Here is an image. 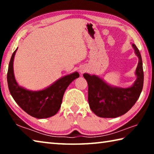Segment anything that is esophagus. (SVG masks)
Listing matches in <instances>:
<instances>
[{"mask_svg":"<svg viewBox=\"0 0 154 154\" xmlns=\"http://www.w3.org/2000/svg\"><path fill=\"white\" fill-rule=\"evenodd\" d=\"M86 70H87L86 68L82 67V68H80V69H79V72L81 74H83V73H84L85 71H86Z\"/></svg>","mask_w":154,"mask_h":154,"instance_id":"obj_1","label":"esophagus"}]
</instances>
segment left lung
Instances as JSON below:
<instances>
[{
  "label": "left lung",
  "instance_id": "1",
  "mask_svg": "<svg viewBox=\"0 0 154 154\" xmlns=\"http://www.w3.org/2000/svg\"><path fill=\"white\" fill-rule=\"evenodd\" d=\"M139 62L135 71L137 79L128 88L114 86L97 75L83 74L88 84V103L91 110L100 118H118L127 113L139 99L143 90L144 74L140 51L132 45Z\"/></svg>",
  "mask_w": 154,
  "mask_h": 154
}]
</instances>
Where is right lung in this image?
<instances>
[{"label":"right lung","mask_w":154,"mask_h":154,"mask_svg":"<svg viewBox=\"0 0 154 154\" xmlns=\"http://www.w3.org/2000/svg\"><path fill=\"white\" fill-rule=\"evenodd\" d=\"M17 48L10 60L7 83L11 95L26 113L37 119L50 118L60 109L65 90L70 83L79 77L77 72L64 75L43 90L33 91L20 86L16 82L14 71V61Z\"/></svg>","instance_id":"1"}]
</instances>
